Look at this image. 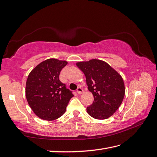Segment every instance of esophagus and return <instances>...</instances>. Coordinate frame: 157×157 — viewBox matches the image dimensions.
I'll return each instance as SVG.
<instances>
[{
    "instance_id": "1",
    "label": "esophagus",
    "mask_w": 157,
    "mask_h": 157,
    "mask_svg": "<svg viewBox=\"0 0 157 157\" xmlns=\"http://www.w3.org/2000/svg\"><path fill=\"white\" fill-rule=\"evenodd\" d=\"M83 92V89L82 88V87H78V89H77V93L78 94H82Z\"/></svg>"
}]
</instances>
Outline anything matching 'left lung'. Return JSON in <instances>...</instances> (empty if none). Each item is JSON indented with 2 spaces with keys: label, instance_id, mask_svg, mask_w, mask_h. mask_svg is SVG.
<instances>
[{
  "label": "left lung",
  "instance_id": "8db88e82",
  "mask_svg": "<svg viewBox=\"0 0 157 157\" xmlns=\"http://www.w3.org/2000/svg\"><path fill=\"white\" fill-rule=\"evenodd\" d=\"M76 65L84 74L87 88L94 98L92 104L87 107V114L98 120L110 117L124 97L122 76L106 62L100 59L80 61Z\"/></svg>",
  "mask_w": 157,
  "mask_h": 157
}]
</instances>
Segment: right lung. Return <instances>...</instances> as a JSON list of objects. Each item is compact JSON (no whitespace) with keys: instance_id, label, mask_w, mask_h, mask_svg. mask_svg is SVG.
I'll return each instance as SVG.
<instances>
[{"instance_id":"add662e5","label":"right lung","mask_w":157,"mask_h":157,"mask_svg":"<svg viewBox=\"0 0 157 157\" xmlns=\"http://www.w3.org/2000/svg\"><path fill=\"white\" fill-rule=\"evenodd\" d=\"M67 64L66 61L48 59L29 74L25 95L29 105L39 118L49 121L59 118L74 97L59 78L61 70Z\"/></svg>"}]
</instances>
